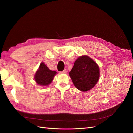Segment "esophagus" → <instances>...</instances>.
I'll return each mask as SVG.
<instances>
[{
    "label": "esophagus",
    "mask_w": 133,
    "mask_h": 133,
    "mask_svg": "<svg viewBox=\"0 0 133 133\" xmlns=\"http://www.w3.org/2000/svg\"><path fill=\"white\" fill-rule=\"evenodd\" d=\"M66 72H67V71H66V69H64L63 71H61V72H62V73H63V74H65V73H66Z\"/></svg>",
    "instance_id": "obj_1"
}]
</instances>
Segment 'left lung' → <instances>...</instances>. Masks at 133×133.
Returning a JSON list of instances; mask_svg holds the SVG:
<instances>
[{"label": "left lung", "mask_w": 133, "mask_h": 133, "mask_svg": "<svg viewBox=\"0 0 133 133\" xmlns=\"http://www.w3.org/2000/svg\"><path fill=\"white\" fill-rule=\"evenodd\" d=\"M69 76L76 88L85 92L97 84L99 77V69L94 61L85 55L75 61Z\"/></svg>", "instance_id": "1"}]
</instances>
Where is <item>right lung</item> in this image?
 I'll return each instance as SVG.
<instances>
[{
	"label": "right lung",
	"mask_w": 133,
	"mask_h": 133,
	"mask_svg": "<svg viewBox=\"0 0 133 133\" xmlns=\"http://www.w3.org/2000/svg\"><path fill=\"white\" fill-rule=\"evenodd\" d=\"M57 72L49 69L44 63H41L39 69L35 75V80L41 86H47L51 84Z\"/></svg>",
	"instance_id": "add662e5"
}]
</instances>
